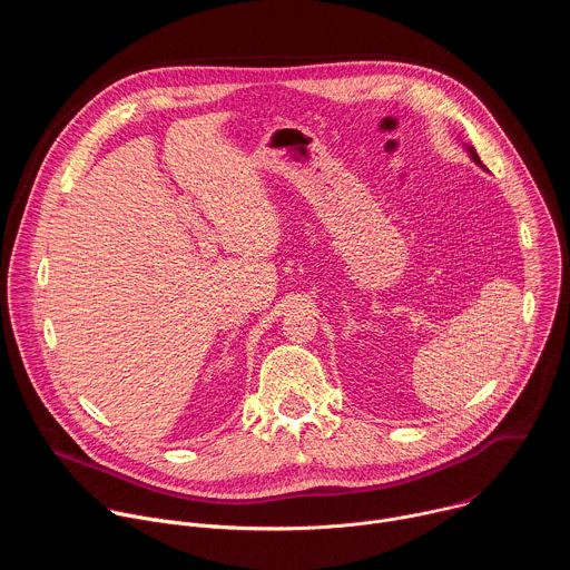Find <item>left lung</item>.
I'll return each mask as SVG.
<instances>
[{"mask_svg":"<svg viewBox=\"0 0 570 570\" xmlns=\"http://www.w3.org/2000/svg\"><path fill=\"white\" fill-rule=\"evenodd\" d=\"M464 148H466V153H469V157L475 161V165L480 167V169H484V165L480 161V157H478V153H475V148L473 146H469V144H464Z\"/></svg>","mask_w":570,"mask_h":570,"instance_id":"1","label":"left lung"}]
</instances>
